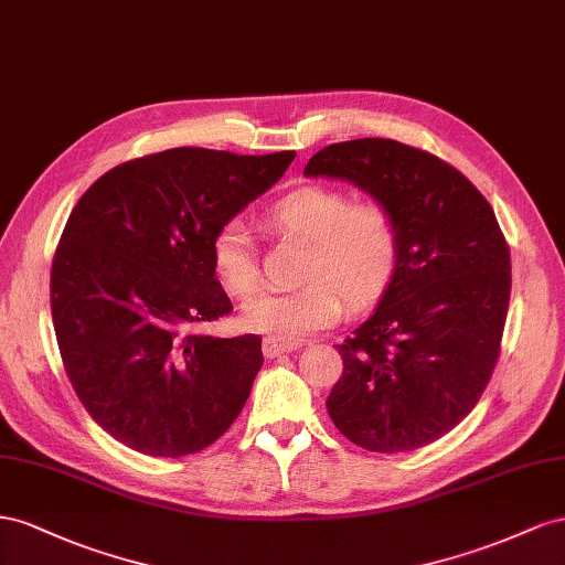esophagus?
<instances>
[{
    "mask_svg": "<svg viewBox=\"0 0 565 565\" xmlns=\"http://www.w3.org/2000/svg\"><path fill=\"white\" fill-rule=\"evenodd\" d=\"M300 348V343H288V341H277V338H265L263 341V352H265V358H279V354H286V352H294V350H298Z\"/></svg>",
    "mask_w": 565,
    "mask_h": 565,
    "instance_id": "1",
    "label": "esophagus"
}]
</instances>
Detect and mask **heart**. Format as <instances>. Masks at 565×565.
<instances>
[{
	"label": "heart",
	"mask_w": 565,
	"mask_h": 565,
	"mask_svg": "<svg viewBox=\"0 0 565 565\" xmlns=\"http://www.w3.org/2000/svg\"><path fill=\"white\" fill-rule=\"evenodd\" d=\"M267 227L305 246L298 267L302 284L288 294H263L246 302L241 327L277 341H298L324 329L350 308L376 300L399 263L397 217L381 201H352L343 189L300 186L267 211ZM213 267L234 298L257 288V260L244 222H224L213 238Z\"/></svg>",
	"instance_id": "obj_1"
}]
</instances>
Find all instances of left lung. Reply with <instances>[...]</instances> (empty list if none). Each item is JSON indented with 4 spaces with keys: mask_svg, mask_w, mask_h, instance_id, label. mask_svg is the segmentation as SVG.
<instances>
[{
    "mask_svg": "<svg viewBox=\"0 0 565 565\" xmlns=\"http://www.w3.org/2000/svg\"><path fill=\"white\" fill-rule=\"evenodd\" d=\"M305 174L364 189L399 227L393 281L338 345L331 422L372 452L443 438L476 407L502 345L511 255L490 203L457 168L395 139L331 143Z\"/></svg>",
    "mask_w": 565,
    "mask_h": 565,
    "instance_id": "8db88e82",
    "label": "left lung"
}]
</instances>
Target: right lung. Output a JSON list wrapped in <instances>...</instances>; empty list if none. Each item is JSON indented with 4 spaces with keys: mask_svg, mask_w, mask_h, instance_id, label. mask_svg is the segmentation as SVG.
Segmentation results:
<instances>
[{
    "mask_svg": "<svg viewBox=\"0 0 565 565\" xmlns=\"http://www.w3.org/2000/svg\"><path fill=\"white\" fill-rule=\"evenodd\" d=\"M294 158L160 151L108 170L73 207L52 265L54 331L73 391L118 443L193 455L244 409L260 335L191 329L232 312L213 267L217 230Z\"/></svg>",
    "mask_w": 565,
    "mask_h": 565,
    "instance_id": "add662e5",
    "label": "right lung"
}]
</instances>
